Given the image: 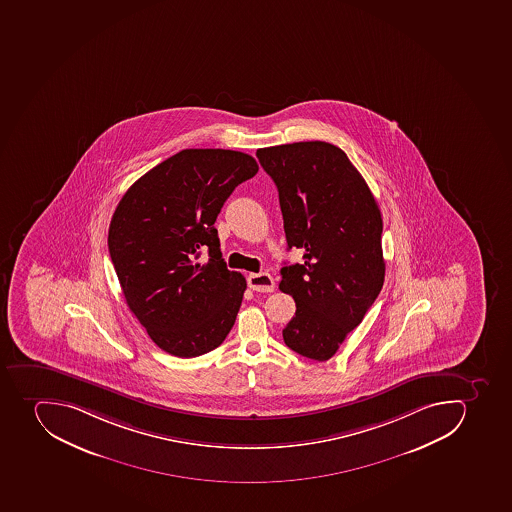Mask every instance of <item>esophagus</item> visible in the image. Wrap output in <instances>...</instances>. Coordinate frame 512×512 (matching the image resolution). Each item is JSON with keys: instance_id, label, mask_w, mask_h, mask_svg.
<instances>
[{"instance_id": "esophagus-1", "label": "esophagus", "mask_w": 512, "mask_h": 512, "mask_svg": "<svg viewBox=\"0 0 512 512\" xmlns=\"http://www.w3.org/2000/svg\"><path fill=\"white\" fill-rule=\"evenodd\" d=\"M248 287L254 292L269 293L274 292L275 284L271 274L259 272V274L248 275Z\"/></svg>"}]
</instances>
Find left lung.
<instances>
[{"label": "left lung", "instance_id": "1", "mask_svg": "<svg viewBox=\"0 0 512 512\" xmlns=\"http://www.w3.org/2000/svg\"><path fill=\"white\" fill-rule=\"evenodd\" d=\"M256 155L279 191L288 250H305L303 264L280 271V290L297 303L282 331L285 345L329 360L383 288L378 202L347 154L329 142L264 147Z\"/></svg>", "mask_w": 512, "mask_h": 512}]
</instances>
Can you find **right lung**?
Returning a JSON list of instances; mask_svg holds the SVG:
<instances>
[{"label":"right lung","instance_id":"1","mask_svg":"<svg viewBox=\"0 0 512 512\" xmlns=\"http://www.w3.org/2000/svg\"><path fill=\"white\" fill-rule=\"evenodd\" d=\"M258 170L243 152L185 149L142 175L116 206L108 251L121 290L170 355L211 352L235 324L246 280L228 271L214 224L233 189ZM202 249L207 263L198 261Z\"/></svg>","mask_w":512,"mask_h":512}]
</instances>
